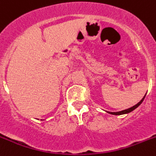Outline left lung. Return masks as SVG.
<instances>
[{"label": "left lung", "instance_id": "obj_1", "mask_svg": "<svg viewBox=\"0 0 156 156\" xmlns=\"http://www.w3.org/2000/svg\"><path fill=\"white\" fill-rule=\"evenodd\" d=\"M145 95L144 96L143 98H142V99L141 100V101H139V102L138 103V104H136V105H135L132 106V107L126 109V110H123V111L117 112H108L110 113V114H112V115H123V114H127V113L131 112H132V111H133V110H135V109L136 108H138L139 105H140L141 104H142V101H143V100H144V98H145Z\"/></svg>", "mask_w": 156, "mask_h": 156}]
</instances>
